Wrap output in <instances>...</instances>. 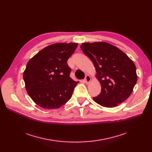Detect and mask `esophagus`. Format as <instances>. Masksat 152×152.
Here are the masks:
<instances>
[{
	"instance_id": "1",
	"label": "esophagus",
	"mask_w": 152,
	"mask_h": 152,
	"mask_svg": "<svg viewBox=\"0 0 152 152\" xmlns=\"http://www.w3.org/2000/svg\"><path fill=\"white\" fill-rule=\"evenodd\" d=\"M91 81V76L89 75H86L84 79V81L86 84H89L90 83V81Z\"/></svg>"
}]
</instances>
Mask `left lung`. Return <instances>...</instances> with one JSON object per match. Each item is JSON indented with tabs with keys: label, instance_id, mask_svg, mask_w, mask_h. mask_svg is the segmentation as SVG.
Returning <instances> with one entry per match:
<instances>
[{
	"label": "left lung",
	"instance_id": "1",
	"mask_svg": "<svg viewBox=\"0 0 152 152\" xmlns=\"http://www.w3.org/2000/svg\"><path fill=\"white\" fill-rule=\"evenodd\" d=\"M81 49L92 61L102 90L94 100L112 108L125 101L137 81L136 67L126 53L104 42L83 43Z\"/></svg>",
	"mask_w": 152,
	"mask_h": 152
}]
</instances>
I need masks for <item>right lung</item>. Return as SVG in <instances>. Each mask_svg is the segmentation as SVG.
<instances>
[{
    "label": "right lung",
    "instance_id": "add662e5",
    "mask_svg": "<svg viewBox=\"0 0 152 152\" xmlns=\"http://www.w3.org/2000/svg\"><path fill=\"white\" fill-rule=\"evenodd\" d=\"M77 43H57L47 46L32 58L23 73L29 97L44 109L61 107L71 97L76 82L67 63Z\"/></svg>",
    "mask_w": 152,
    "mask_h": 152
}]
</instances>
